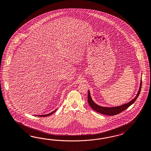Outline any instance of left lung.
Returning a JSON list of instances; mask_svg holds the SVG:
<instances>
[{
  "label": "left lung",
  "instance_id": "8db88e82",
  "mask_svg": "<svg viewBox=\"0 0 151 151\" xmlns=\"http://www.w3.org/2000/svg\"><path fill=\"white\" fill-rule=\"evenodd\" d=\"M141 87H142V80L141 81L140 86L139 88V90L138 91L136 96L130 102H129L126 104L122 105L119 106L113 107H102V106H100L97 105L92 100L91 97L90 96V93L89 91L88 92V97H87L88 103L93 110L96 111V112H97L100 114L109 115V116H114L116 114H119V113L122 112V111H124V110L127 109L136 101V100H137L138 96H139V93L141 92Z\"/></svg>",
  "mask_w": 151,
  "mask_h": 151
}]
</instances>
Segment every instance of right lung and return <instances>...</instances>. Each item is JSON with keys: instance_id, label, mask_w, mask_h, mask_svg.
Listing matches in <instances>:
<instances>
[{"instance_id": "obj_1", "label": "right lung", "mask_w": 151, "mask_h": 151, "mask_svg": "<svg viewBox=\"0 0 151 151\" xmlns=\"http://www.w3.org/2000/svg\"><path fill=\"white\" fill-rule=\"evenodd\" d=\"M56 111V110L54 111L53 112H52L51 113H50V114H44V115H37V116H39V117H46V116H50L51 114H52L53 113H54Z\"/></svg>"}]
</instances>
